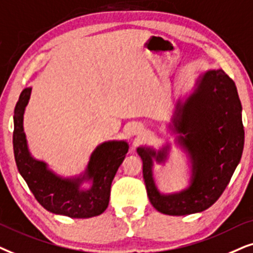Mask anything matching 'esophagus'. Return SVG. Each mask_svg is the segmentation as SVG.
<instances>
[{
	"label": "esophagus",
	"instance_id": "esophagus-1",
	"mask_svg": "<svg viewBox=\"0 0 253 253\" xmlns=\"http://www.w3.org/2000/svg\"><path fill=\"white\" fill-rule=\"evenodd\" d=\"M141 132H142V127L141 126H133L132 129H130L132 135H140Z\"/></svg>",
	"mask_w": 253,
	"mask_h": 253
}]
</instances>
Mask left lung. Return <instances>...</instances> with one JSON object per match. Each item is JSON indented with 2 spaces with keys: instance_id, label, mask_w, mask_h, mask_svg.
Here are the masks:
<instances>
[{
  "instance_id": "1",
  "label": "left lung",
  "mask_w": 253,
  "mask_h": 253,
  "mask_svg": "<svg viewBox=\"0 0 253 253\" xmlns=\"http://www.w3.org/2000/svg\"><path fill=\"white\" fill-rule=\"evenodd\" d=\"M169 128L190 157V185L174 193H161L153 176L154 161L166 163L170 144L158 150L139 147L148 198L163 214L200 213L223 193L243 153L242 105L234 81L222 69L201 74L186 99H178Z\"/></svg>"
}]
</instances>
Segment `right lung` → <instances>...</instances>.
Segmentation results:
<instances>
[{
  "instance_id": "obj_1",
  "label": "right lung",
  "mask_w": 253,
  "mask_h": 253,
  "mask_svg": "<svg viewBox=\"0 0 253 253\" xmlns=\"http://www.w3.org/2000/svg\"><path fill=\"white\" fill-rule=\"evenodd\" d=\"M31 90H23L13 114V154L19 173L37 201L50 213L74 218L100 215L109 206L111 184L126 157L128 143L124 140L100 143L92 151L84 172L67 178L59 176L46 162L36 160L30 153L23 120ZM86 182L89 187L82 188Z\"/></svg>"
}]
</instances>
